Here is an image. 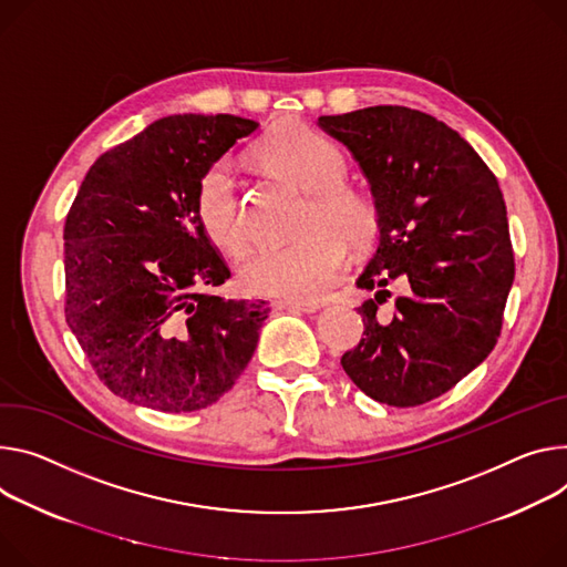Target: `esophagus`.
<instances>
[{"label":"esophagus","instance_id":"1","mask_svg":"<svg viewBox=\"0 0 567 567\" xmlns=\"http://www.w3.org/2000/svg\"><path fill=\"white\" fill-rule=\"evenodd\" d=\"M319 302H307V300H278L276 310H289V312H317Z\"/></svg>","mask_w":567,"mask_h":567}]
</instances>
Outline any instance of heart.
<instances>
[{
    "mask_svg": "<svg viewBox=\"0 0 567 567\" xmlns=\"http://www.w3.org/2000/svg\"><path fill=\"white\" fill-rule=\"evenodd\" d=\"M255 158L274 176L305 192L296 241L265 248L241 267V287L255 296L287 300L321 298L346 267V246H369L378 235L373 198L346 183L341 148L300 122L276 126L255 146ZM196 219L219 248L230 255L248 250L235 174L228 163L205 172L194 196Z\"/></svg>",
    "mask_w": 567,
    "mask_h": 567,
    "instance_id": "b5f03b06",
    "label": "heart"
}]
</instances>
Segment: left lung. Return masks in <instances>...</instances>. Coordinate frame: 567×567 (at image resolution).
<instances>
[{
  "label": "left lung",
  "mask_w": 567,
  "mask_h": 567,
  "mask_svg": "<svg viewBox=\"0 0 567 567\" xmlns=\"http://www.w3.org/2000/svg\"><path fill=\"white\" fill-rule=\"evenodd\" d=\"M371 185L378 244L357 287L375 291L357 312L364 339L341 357L378 402L425 404L477 369L497 343L513 285V248L497 178L477 151L432 115L371 106L323 115ZM400 281L391 322L377 319Z\"/></svg>",
  "instance_id": "8db88e82"
}]
</instances>
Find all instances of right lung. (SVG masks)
<instances>
[{
  "mask_svg": "<svg viewBox=\"0 0 567 567\" xmlns=\"http://www.w3.org/2000/svg\"><path fill=\"white\" fill-rule=\"evenodd\" d=\"M257 126L172 115L106 151L65 219V321L115 395L167 414L217 402L248 367L267 300H226L230 278L203 233L200 176Z\"/></svg>",
  "mask_w": 567,
  "mask_h": 567,
  "instance_id": "obj_1",
  "label": "right lung"
}]
</instances>
